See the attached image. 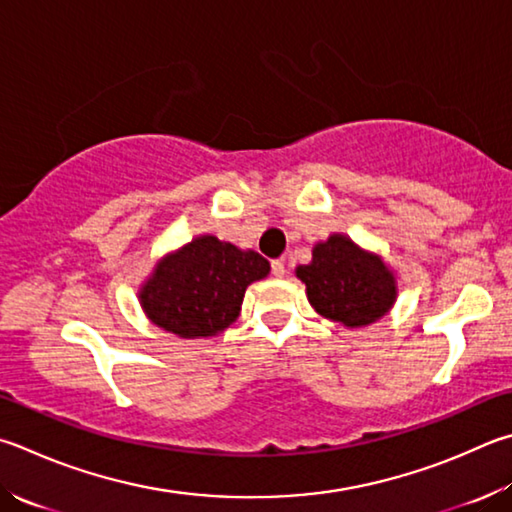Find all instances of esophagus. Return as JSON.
Returning a JSON list of instances; mask_svg holds the SVG:
<instances>
[{"label":"esophagus","mask_w":512,"mask_h":512,"mask_svg":"<svg viewBox=\"0 0 512 512\" xmlns=\"http://www.w3.org/2000/svg\"><path fill=\"white\" fill-rule=\"evenodd\" d=\"M271 271H273V275H275V277H284V273H286V266H284L282 259H273Z\"/></svg>","instance_id":"esophagus-1"}]
</instances>
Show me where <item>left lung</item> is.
I'll return each mask as SVG.
<instances>
[{
	"label": "left lung",
	"instance_id": "left-lung-1",
	"mask_svg": "<svg viewBox=\"0 0 512 512\" xmlns=\"http://www.w3.org/2000/svg\"><path fill=\"white\" fill-rule=\"evenodd\" d=\"M306 297L322 318L349 329L367 327L392 309L396 277L383 259L367 253L347 235H331L313 248L309 264L295 268Z\"/></svg>",
	"mask_w": 512,
	"mask_h": 512
}]
</instances>
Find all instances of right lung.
Wrapping results in <instances>:
<instances>
[{"instance_id":"1","label":"right lung","mask_w":512,"mask_h":512,"mask_svg":"<svg viewBox=\"0 0 512 512\" xmlns=\"http://www.w3.org/2000/svg\"><path fill=\"white\" fill-rule=\"evenodd\" d=\"M271 264L255 250L201 235L163 257L138 291L147 318L179 338H208L237 320L246 288Z\"/></svg>"}]
</instances>
